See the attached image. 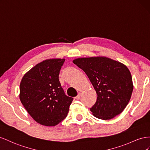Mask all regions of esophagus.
Returning a JSON list of instances; mask_svg holds the SVG:
<instances>
[{
  "instance_id": "esophagus-1",
  "label": "esophagus",
  "mask_w": 150,
  "mask_h": 150,
  "mask_svg": "<svg viewBox=\"0 0 150 150\" xmlns=\"http://www.w3.org/2000/svg\"><path fill=\"white\" fill-rule=\"evenodd\" d=\"M81 96H82V93H81V92H79V94L77 95V96H76V97H75V99H76V100H79V99H80V97H81Z\"/></svg>"
}]
</instances>
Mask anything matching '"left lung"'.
I'll return each mask as SVG.
<instances>
[{
	"label": "left lung",
	"instance_id": "1",
	"mask_svg": "<svg viewBox=\"0 0 150 150\" xmlns=\"http://www.w3.org/2000/svg\"><path fill=\"white\" fill-rule=\"evenodd\" d=\"M73 62L84 71L96 91V102L90 109L94 116L108 120L121 114L133 91L127 67L106 57L81 58Z\"/></svg>",
	"mask_w": 150,
	"mask_h": 150
}]
</instances>
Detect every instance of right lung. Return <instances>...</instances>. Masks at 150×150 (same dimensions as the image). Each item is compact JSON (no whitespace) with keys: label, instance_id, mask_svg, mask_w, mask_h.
<instances>
[{"label":"right lung","instance_id":"obj_1","mask_svg":"<svg viewBox=\"0 0 150 150\" xmlns=\"http://www.w3.org/2000/svg\"><path fill=\"white\" fill-rule=\"evenodd\" d=\"M65 59H46L25 74L20 83L19 98L30 115L41 125L54 126L68 114L73 98L59 81Z\"/></svg>","mask_w":150,"mask_h":150}]
</instances>
